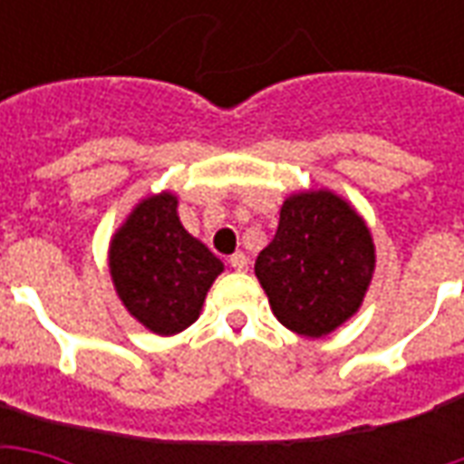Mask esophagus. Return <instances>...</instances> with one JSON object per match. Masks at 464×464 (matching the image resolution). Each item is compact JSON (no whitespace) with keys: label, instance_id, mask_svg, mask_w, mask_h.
<instances>
[{"label":"esophagus","instance_id":"esophagus-1","mask_svg":"<svg viewBox=\"0 0 464 464\" xmlns=\"http://www.w3.org/2000/svg\"><path fill=\"white\" fill-rule=\"evenodd\" d=\"M228 263H231L233 271H238V273L248 271V258H246L243 253H233L231 258H228Z\"/></svg>","mask_w":464,"mask_h":464}]
</instances>
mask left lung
I'll return each mask as SVG.
<instances>
[{
  "label": "left lung",
  "instance_id": "8db88e82",
  "mask_svg": "<svg viewBox=\"0 0 464 464\" xmlns=\"http://www.w3.org/2000/svg\"><path fill=\"white\" fill-rule=\"evenodd\" d=\"M372 271L370 228L345 198L325 188L288 196L278 231L256 258L273 315L305 338H323L353 318Z\"/></svg>",
  "mask_w": 464,
  "mask_h": 464
}]
</instances>
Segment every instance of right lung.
<instances>
[{"instance_id":"1","label":"right lung","mask_w":464,"mask_h":464,"mask_svg":"<svg viewBox=\"0 0 464 464\" xmlns=\"http://www.w3.org/2000/svg\"><path fill=\"white\" fill-rule=\"evenodd\" d=\"M179 198L163 191L136 203L109 246L119 298L156 335H176L201 315L223 263L179 221Z\"/></svg>"}]
</instances>
